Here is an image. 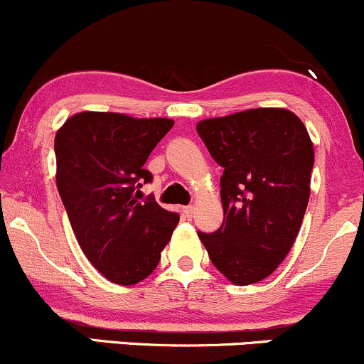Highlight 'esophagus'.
Masks as SVG:
<instances>
[{
	"instance_id": "obj_1",
	"label": "esophagus",
	"mask_w": 364,
	"mask_h": 364,
	"mask_svg": "<svg viewBox=\"0 0 364 364\" xmlns=\"http://www.w3.org/2000/svg\"><path fill=\"white\" fill-rule=\"evenodd\" d=\"M183 212H185V215L188 217V219H191V217H193V214H195V207L193 205H188V207L183 208Z\"/></svg>"
}]
</instances>
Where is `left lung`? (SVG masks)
I'll return each mask as SVG.
<instances>
[{
  "label": "left lung",
  "instance_id": "obj_1",
  "mask_svg": "<svg viewBox=\"0 0 364 364\" xmlns=\"http://www.w3.org/2000/svg\"><path fill=\"white\" fill-rule=\"evenodd\" d=\"M196 132L224 168L225 220L200 241L229 282H260L291 252L306 212L315 161L308 129L289 109L257 107L202 119Z\"/></svg>",
  "mask_w": 364,
  "mask_h": 364
}]
</instances>
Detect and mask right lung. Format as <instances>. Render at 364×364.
<instances>
[{
  "instance_id": "right-lung-1",
  "label": "right lung",
  "mask_w": 364,
  "mask_h": 364,
  "mask_svg": "<svg viewBox=\"0 0 364 364\" xmlns=\"http://www.w3.org/2000/svg\"><path fill=\"white\" fill-rule=\"evenodd\" d=\"M173 124L169 118L82 111L54 136L56 186L75 237L92 265L119 286L156 270L178 225V214L135 195L152 179L144 164Z\"/></svg>"
}]
</instances>
